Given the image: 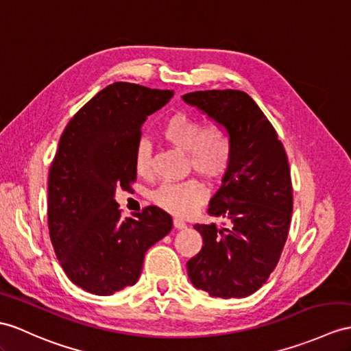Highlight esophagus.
I'll return each mask as SVG.
<instances>
[{
    "label": "esophagus",
    "instance_id": "34e87169",
    "mask_svg": "<svg viewBox=\"0 0 351 351\" xmlns=\"http://www.w3.org/2000/svg\"><path fill=\"white\" fill-rule=\"evenodd\" d=\"M173 225L176 229H184L186 228V221H183L182 219H174Z\"/></svg>",
    "mask_w": 351,
    "mask_h": 351
}]
</instances>
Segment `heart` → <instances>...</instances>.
I'll return each instance as SVG.
<instances>
[{"mask_svg":"<svg viewBox=\"0 0 351 351\" xmlns=\"http://www.w3.org/2000/svg\"><path fill=\"white\" fill-rule=\"evenodd\" d=\"M159 132L171 146L186 152L187 167L211 180L223 176L232 160V138L226 126L219 122L202 126L198 117L176 113L162 123ZM134 167L143 177L152 173V146L147 140H141L136 144ZM205 198L207 189L196 178H189L182 183H165L153 193L155 204L176 216L192 215Z\"/></svg>","mask_w":351,"mask_h":351,"instance_id":"b5f03b06","label":"heart"}]
</instances>
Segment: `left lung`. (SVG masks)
I'll return each mask as SVG.
<instances>
[{
	"instance_id": "1",
	"label": "left lung",
	"mask_w": 351,
	"mask_h": 351,
	"mask_svg": "<svg viewBox=\"0 0 351 351\" xmlns=\"http://www.w3.org/2000/svg\"><path fill=\"white\" fill-rule=\"evenodd\" d=\"M183 101L225 125L234 146L207 210L226 223L193 226L204 245L187 262V274L210 296L245 298L267 283L287 240L293 191L286 150L245 92L196 90Z\"/></svg>"
}]
</instances>
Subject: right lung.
<instances>
[{"label": "right lung", "instance_id": "obj_1", "mask_svg": "<svg viewBox=\"0 0 351 351\" xmlns=\"http://www.w3.org/2000/svg\"><path fill=\"white\" fill-rule=\"evenodd\" d=\"M173 90L116 82L98 92L68 122L49 171L50 241L65 274L89 293L107 296L140 278L144 254L171 229L155 205L122 219L117 187L136 178L134 152L147 116Z\"/></svg>", "mask_w": 351, "mask_h": 351}]
</instances>
